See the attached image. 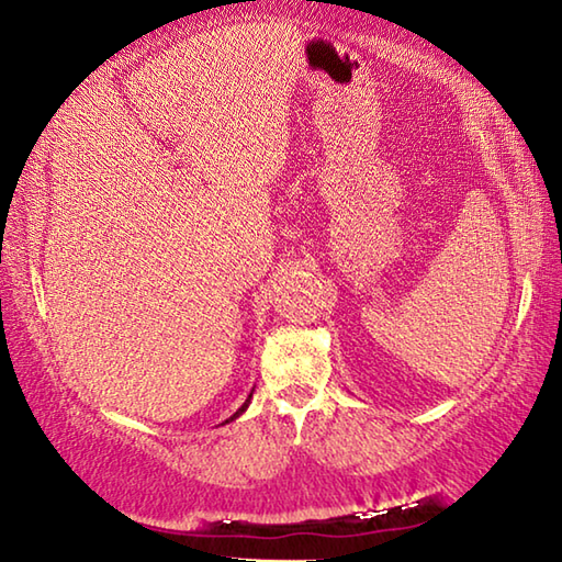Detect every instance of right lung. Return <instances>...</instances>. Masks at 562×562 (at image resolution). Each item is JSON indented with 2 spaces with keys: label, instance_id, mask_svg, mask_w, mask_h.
I'll use <instances>...</instances> for the list:
<instances>
[{
  "label": "right lung",
  "instance_id": "right-lung-1",
  "mask_svg": "<svg viewBox=\"0 0 562 562\" xmlns=\"http://www.w3.org/2000/svg\"><path fill=\"white\" fill-rule=\"evenodd\" d=\"M250 397H252V393L248 395V401H246V403H243V405L238 407V411H236V413H233V417H231V420H236V417H240L243 413H246V411H248V405H250ZM231 420H226V423H231Z\"/></svg>",
  "mask_w": 562,
  "mask_h": 562
}]
</instances>
